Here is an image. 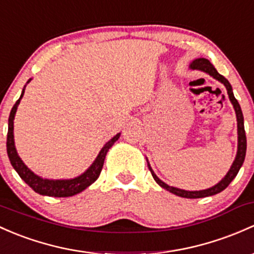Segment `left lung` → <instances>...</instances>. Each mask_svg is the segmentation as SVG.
Returning <instances> with one entry per match:
<instances>
[{
	"mask_svg": "<svg viewBox=\"0 0 254 254\" xmlns=\"http://www.w3.org/2000/svg\"><path fill=\"white\" fill-rule=\"evenodd\" d=\"M190 68L191 69H197V70H202L204 73L209 74L210 76H213L214 79H217L218 81H220L221 84H224V86L226 87V91H228L229 98H230L231 103H233L234 109H235V113H236V118H237V154H236V158L231 165L230 170L228 172V174L224 176L220 181L214 185L213 188L207 189V190H201V191H185V190H181V189H176L173 188V186L167 185L165 183H163L161 179L158 178L154 172L152 170L151 165L147 162L149 170H151V174L153 176V179L156 180V183L158 184L159 186H162L163 189L168 190L172 193L176 194V196H180V197H185V198H202V197H208V196H213V194H217L219 192H221L223 190H225L226 188L229 186V184L234 180L235 176L237 175L239 173L240 168L242 167L245 161V157H246V148H247V140H246V132H245V125H244V114H242L241 111V107H240L239 102L235 98L234 93H233V87H231L230 82L228 81V79L224 78L223 75L218 73L217 69L213 66V64L209 62L208 60L205 58H197V60L192 61V63L190 64Z\"/></svg>",
	"mask_w": 254,
	"mask_h": 254,
	"instance_id": "1",
	"label": "left lung"
}]
</instances>
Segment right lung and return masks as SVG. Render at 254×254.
<instances>
[{
  "label": "right lung",
  "mask_w": 254,
  "mask_h": 254,
  "mask_svg": "<svg viewBox=\"0 0 254 254\" xmlns=\"http://www.w3.org/2000/svg\"><path fill=\"white\" fill-rule=\"evenodd\" d=\"M31 80V79H30ZM29 80V81H30ZM28 81V82H29ZM26 82V84H28ZM25 87V86H24ZM24 91L25 89H23L19 100L15 102V105L13 106L12 111H10L9 119H8V132H7V153L8 158H9L10 164L14 168L15 172L19 174V176L33 189L34 191L37 192L40 194H44V196H51V197H70L74 194L79 193V192L84 191L85 189L89 188L92 183H95L97 180V178L101 174V170L103 168V163H105L106 154L108 152V149L114 145L117 140L119 138L120 132L114 136L113 138L108 141L102 149L100 151L98 156L96 157L95 162L90 165L89 169L85 173H82L81 175L76 176L74 179H66V180H49V179H42L41 176L34 174L23 161L20 159V157L18 156L17 149L14 146V135H13V120H14L15 112H17L18 105L20 103L21 97H23Z\"/></svg>",
  "instance_id": "right-lung-1"
}]
</instances>
